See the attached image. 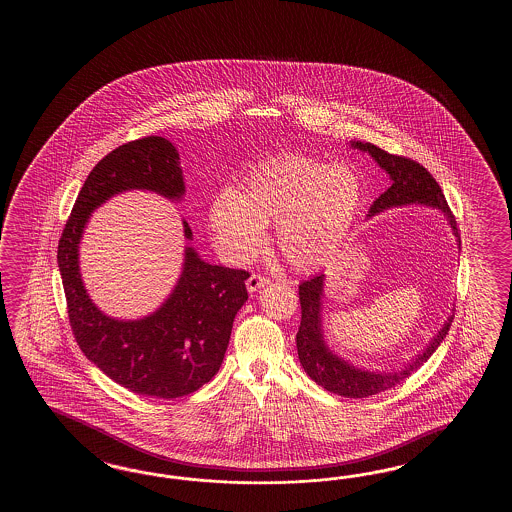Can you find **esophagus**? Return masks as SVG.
I'll return each mask as SVG.
<instances>
[{
    "instance_id": "esophagus-1",
    "label": "esophagus",
    "mask_w": 512,
    "mask_h": 512,
    "mask_svg": "<svg viewBox=\"0 0 512 512\" xmlns=\"http://www.w3.org/2000/svg\"><path fill=\"white\" fill-rule=\"evenodd\" d=\"M267 283H269V278L260 276V274H251V276H249V280H247V289H249V293H256L258 289L265 287Z\"/></svg>"
}]
</instances>
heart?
Wrapping results in <instances>:
<instances>
[{
	"label": "heart",
	"instance_id": "1",
	"mask_svg": "<svg viewBox=\"0 0 512 512\" xmlns=\"http://www.w3.org/2000/svg\"><path fill=\"white\" fill-rule=\"evenodd\" d=\"M362 207V185L346 166L302 155H280L223 190L208 208V229L219 256L243 265L260 254L265 227L291 267L313 271L335 256Z\"/></svg>",
	"mask_w": 512,
	"mask_h": 512
}]
</instances>
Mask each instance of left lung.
<instances>
[{
	"label": "left lung",
	"mask_w": 512,
	"mask_h": 512,
	"mask_svg": "<svg viewBox=\"0 0 512 512\" xmlns=\"http://www.w3.org/2000/svg\"><path fill=\"white\" fill-rule=\"evenodd\" d=\"M349 144L355 150L370 153L373 161L381 166L392 181V186L379 196L377 201H373L368 218H373L390 208L406 207V205L434 208L445 216L446 223L450 225V230L456 238L457 249L461 251V238L457 232L456 218L448 208L441 186L435 183L434 177L428 174L426 168L406 157L384 152L371 142L349 141ZM324 285H326V274L320 272L313 278H309L307 282L300 283L298 287L302 320L296 333V348H298V359L305 373L327 392L337 393L342 397L362 399L401 384L434 355L435 349L441 346L452 324V316H448L434 338L421 349V353H417L414 359L406 362L403 368L384 371L366 370L340 357L337 351L329 348L327 344L324 326H322V318H324L322 300L326 296Z\"/></svg>",
	"instance_id": "1"
}]
</instances>
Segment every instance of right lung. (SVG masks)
I'll return each instance as SVG.
<instances>
[{"mask_svg": "<svg viewBox=\"0 0 512 512\" xmlns=\"http://www.w3.org/2000/svg\"><path fill=\"white\" fill-rule=\"evenodd\" d=\"M130 190L179 203L186 194L181 159L164 137L126 142L87 175L58 243V269L78 346L98 370L130 392L175 399L199 390L219 371L230 331L249 294V272L201 260L186 243L172 293L150 315L122 320L106 315L87 293L80 272V241L91 214ZM186 241L194 240L183 219Z\"/></svg>", "mask_w": 512, "mask_h": 512, "instance_id": "add662e5", "label": "right lung"}]
</instances>
